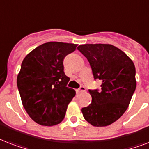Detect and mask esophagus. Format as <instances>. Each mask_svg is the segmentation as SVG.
I'll list each match as a JSON object with an SVG mask.
<instances>
[{"label":"esophagus","instance_id":"34e87169","mask_svg":"<svg viewBox=\"0 0 149 149\" xmlns=\"http://www.w3.org/2000/svg\"><path fill=\"white\" fill-rule=\"evenodd\" d=\"M85 91H86V88H85V87H84V86H82V87H80V88L77 89V93H78V94H79V93H84V92H85Z\"/></svg>","mask_w":149,"mask_h":149}]
</instances>
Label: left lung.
Masks as SVG:
<instances>
[{
  "label": "left lung",
  "mask_w": 149,
  "mask_h": 149,
  "mask_svg": "<svg viewBox=\"0 0 149 149\" xmlns=\"http://www.w3.org/2000/svg\"><path fill=\"white\" fill-rule=\"evenodd\" d=\"M90 63L101 91L89 90L91 104L82 108L85 120L95 127L111 125L128 107L136 88L135 67L120 49L110 44H85L77 47Z\"/></svg>",
  "instance_id": "8db88e82"
}]
</instances>
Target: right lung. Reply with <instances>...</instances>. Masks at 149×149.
Here are the masks:
<instances>
[{"mask_svg":"<svg viewBox=\"0 0 149 149\" xmlns=\"http://www.w3.org/2000/svg\"><path fill=\"white\" fill-rule=\"evenodd\" d=\"M72 43L49 42L29 52L22 61L17 77L22 104L32 120L53 126L63 120L68 104L76 95L66 84L63 59L76 50Z\"/></svg>","mask_w":149,"mask_h":149,"instance_id":"obj_1","label":"right lung"}]
</instances>
